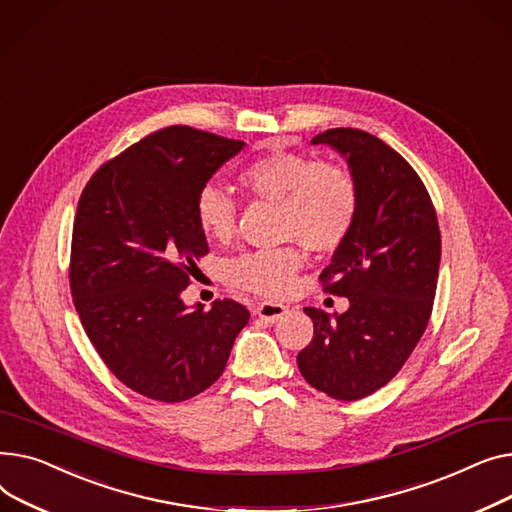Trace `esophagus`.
Listing matches in <instances>:
<instances>
[{
	"mask_svg": "<svg viewBox=\"0 0 512 512\" xmlns=\"http://www.w3.org/2000/svg\"><path fill=\"white\" fill-rule=\"evenodd\" d=\"M254 312L258 318H262L266 322H277L287 314V306L275 304V302H260Z\"/></svg>",
	"mask_w": 512,
	"mask_h": 512,
	"instance_id": "esophagus-1",
	"label": "esophagus"
}]
</instances>
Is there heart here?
I'll return each instance as SVG.
<instances>
[{"instance_id":"b5f03b06","label":"heart","mask_w":512,"mask_h":512,"mask_svg":"<svg viewBox=\"0 0 512 512\" xmlns=\"http://www.w3.org/2000/svg\"><path fill=\"white\" fill-rule=\"evenodd\" d=\"M239 182L256 198L281 206V237L306 248L328 252L339 248L353 229L359 194L351 173L310 155L275 150L258 157L239 173ZM194 215L200 231L227 244L237 231V204L219 188L198 192ZM304 256L295 246L254 250L227 264V279L260 295L279 297L293 289Z\"/></svg>"}]
</instances>
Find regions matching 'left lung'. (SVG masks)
<instances>
[{
    "mask_svg": "<svg viewBox=\"0 0 512 512\" xmlns=\"http://www.w3.org/2000/svg\"><path fill=\"white\" fill-rule=\"evenodd\" d=\"M312 144L335 148L357 184L351 233L322 270L324 291L349 299L343 314L304 308L312 343L302 376L337 401L364 399L393 380L428 326L440 268L436 210L413 167L380 138L326 130Z\"/></svg>",
    "mask_w": 512,
    "mask_h": 512,
    "instance_id": "1",
    "label": "left lung"
}]
</instances>
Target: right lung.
Wrapping results in <instances>:
<instances>
[{
	"label": "right lung",
	"instance_id": "1",
	"mask_svg": "<svg viewBox=\"0 0 512 512\" xmlns=\"http://www.w3.org/2000/svg\"><path fill=\"white\" fill-rule=\"evenodd\" d=\"M246 144L188 126L142 138L90 177L72 233L70 289L107 368L136 393L179 403L225 370L250 312L217 299L184 304L196 258L208 252L198 192Z\"/></svg>",
	"mask_w": 512,
	"mask_h": 512
}]
</instances>
